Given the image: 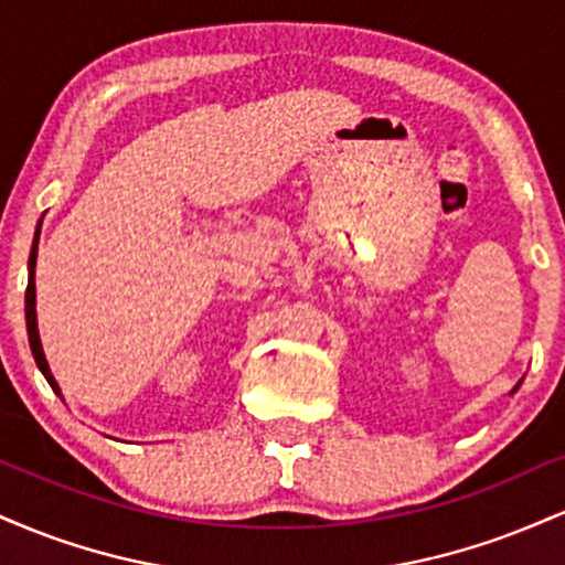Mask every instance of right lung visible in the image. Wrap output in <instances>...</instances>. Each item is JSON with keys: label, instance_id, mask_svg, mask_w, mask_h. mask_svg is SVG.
Masks as SVG:
<instances>
[{"label": "right lung", "instance_id": "right-lung-1", "mask_svg": "<svg viewBox=\"0 0 565 565\" xmlns=\"http://www.w3.org/2000/svg\"><path fill=\"white\" fill-rule=\"evenodd\" d=\"M34 268H36V244L34 249H31V260H29V287H25V327H29V342H31V353H34L36 359V366L42 369V374L47 377L50 385H53V391H57V382L53 377V372H50L47 366V359H44V350H42V342H39V329H36V287H34Z\"/></svg>", "mask_w": 565, "mask_h": 565}]
</instances>
